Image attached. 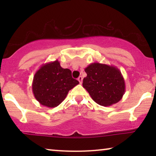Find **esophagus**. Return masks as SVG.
I'll list each match as a JSON object with an SVG mask.
<instances>
[{
	"instance_id": "esophagus-1",
	"label": "esophagus",
	"mask_w": 156,
	"mask_h": 156,
	"mask_svg": "<svg viewBox=\"0 0 156 156\" xmlns=\"http://www.w3.org/2000/svg\"><path fill=\"white\" fill-rule=\"evenodd\" d=\"M77 80H78L79 82H80V84H82V80H83V78H82V76H79Z\"/></svg>"
}]
</instances>
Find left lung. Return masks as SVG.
<instances>
[{
	"label": "left lung",
	"instance_id": "left-lung-1",
	"mask_svg": "<svg viewBox=\"0 0 156 156\" xmlns=\"http://www.w3.org/2000/svg\"><path fill=\"white\" fill-rule=\"evenodd\" d=\"M84 71L87 76L83 80V87L96 103L109 106L122 99L126 91L125 81L118 68L94 62L87 66Z\"/></svg>",
	"mask_w": 156,
	"mask_h": 156
}]
</instances>
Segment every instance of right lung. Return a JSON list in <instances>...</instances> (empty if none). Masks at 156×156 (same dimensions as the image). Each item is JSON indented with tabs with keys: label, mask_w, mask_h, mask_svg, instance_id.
I'll return each instance as SVG.
<instances>
[{
	"label": "right lung",
	"mask_w": 156,
	"mask_h": 156,
	"mask_svg": "<svg viewBox=\"0 0 156 156\" xmlns=\"http://www.w3.org/2000/svg\"><path fill=\"white\" fill-rule=\"evenodd\" d=\"M79 84L69 69L57 60L42 65L34 75L32 89L34 97L42 106L56 107L64 101L70 89Z\"/></svg>",
	"instance_id": "right-lung-1"
}]
</instances>
